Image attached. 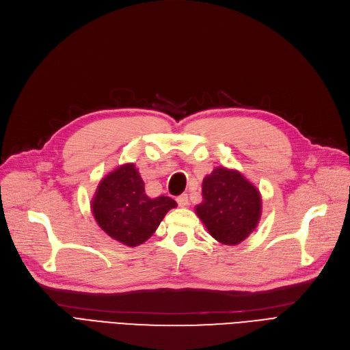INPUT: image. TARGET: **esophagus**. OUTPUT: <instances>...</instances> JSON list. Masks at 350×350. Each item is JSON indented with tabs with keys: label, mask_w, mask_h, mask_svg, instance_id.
Listing matches in <instances>:
<instances>
[{
	"label": "esophagus",
	"mask_w": 350,
	"mask_h": 350,
	"mask_svg": "<svg viewBox=\"0 0 350 350\" xmlns=\"http://www.w3.org/2000/svg\"><path fill=\"white\" fill-rule=\"evenodd\" d=\"M177 204L180 206V207H186L187 204H189V196L187 194H181V196H178L177 197Z\"/></svg>",
	"instance_id": "esophagus-1"
}]
</instances>
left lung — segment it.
Masks as SVG:
<instances>
[{
    "label": "left lung",
    "mask_w": 350,
    "mask_h": 350,
    "mask_svg": "<svg viewBox=\"0 0 350 350\" xmlns=\"http://www.w3.org/2000/svg\"><path fill=\"white\" fill-rule=\"evenodd\" d=\"M202 194L203 202L196 206V213L217 241L234 246L256 229L262 215V197L237 170L216 167L204 177Z\"/></svg>",
    "instance_id": "1"
}]
</instances>
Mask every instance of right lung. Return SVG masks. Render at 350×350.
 Segmentation results:
<instances>
[{
	"mask_svg": "<svg viewBox=\"0 0 350 350\" xmlns=\"http://www.w3.org/2000/svg\"><path fill=\"white\" fill-rule=\"evenodd\" d=\"M177 203L167 196L150 199L144 181L133 163L105 176L91 202L94 219L111 239L129 247L153 236L167 211Z\"/></svg>",
	"mask_w": 350,
	"mask_h": 350,
	"instance_id": "add662e5",
	"label": "right lung"
}]
</instances>
